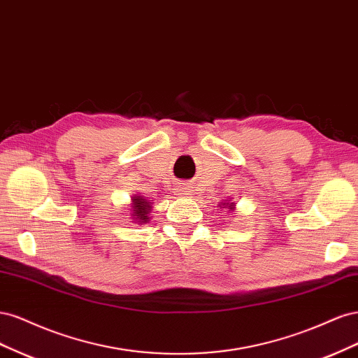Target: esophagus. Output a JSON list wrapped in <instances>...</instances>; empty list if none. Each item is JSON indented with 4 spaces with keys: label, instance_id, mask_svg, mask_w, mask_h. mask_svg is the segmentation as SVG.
I'll return each instance as SVG.
<instances>
[{
    "label": "esophagus",
    "instance_id": "1",
    "mask_svg": "<svg viewBox=\"0 0 358 358\" xmlns=\"http://www.w3.org/2000/svg\"><path fill=\"white\" fill-rule=\"evenodd\" d=\"M188 189H189V188L185 185V183H182V185H179V187L175 189V192H176L178 197H182V196H187V194L189 192Z\"/></svg>",
    "mask_w": 358,
    "mask_h": 358
}]
</instances>
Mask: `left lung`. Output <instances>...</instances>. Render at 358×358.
Masks as SVG:
<instances>
[{
  "mask_svg": "<svg viewBox=\"0 0 358 358\" xmlns=\"http://www.w3.org/2000/svg\"><path fill=\"white\" fill-rule=\"evenodd\" d=\"M221 206H224V208H227V209H230V210H233L234 209V203L233 201H230V200H227V203H222V204H220V208Z\"/></svg>",
  "mask_w": 358,
  "mask_h": 358,
  "instance_id": "8db88e82",
  "label": "left lung"
}]
</instances>
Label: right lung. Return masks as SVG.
Here are the masks:
<instances>
[{"label": "right lung", "instance_id": "obj_1", "mask_svg": "<svg viewBox=\"0 0 358 358\" xmlns=\"http://www.w3.org/2000/svg\"><path fill=\"white\" fill-rule=\"evenodd\" d=\"M131 216L136 224H146L150 220V210H152V204L142 196L134 194L131 199Z\"/></svg>", "mask_w": 358, "mask_h": 358}]
</instances>
